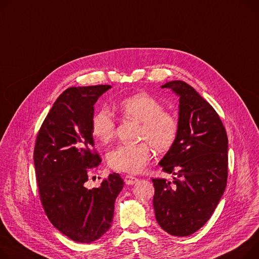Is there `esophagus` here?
Wrapping results in <instances>:
<instances>
[{"label": "esophagus", "mask_w": 259, "mask_h": 259, "mask_svg": "<svg viewBox=\"0 0 259 259\" xmlns=\"http://www.w3.org/2000/svg\"><path fill=\"white\" fill-rule=\"evenodd\" d=\"M137 181H139V179H137V178L134 177V176L127 175V176L125 177V183L128 184V185H133V184H135Z\"/></svg>", "instance_id": "obj_1"}]
</instances>
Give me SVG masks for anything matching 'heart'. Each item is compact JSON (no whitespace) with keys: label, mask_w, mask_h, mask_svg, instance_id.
<instances>
[{"label":"heart","mask_w":259,"mask_h":259,"mask_svg":"<svg viewBox=\"0 0 259 259\" xmlns=\"http://www.w3.org/2000/svg\"><path fill=\"white\" fill-rule=\"evenodd\" d=\"M162 108L159 101L147 94L128 97L118 104L120 113L142 124L140 139L146 140L157 152H164L173 146L179 130L177 117ZM92 131L103 144L112 141L115 134V119L108 109L101 108L93 115ZM147 143L141 142L116 146L107 155L108 164L115 170L139 173L151 157V148Z\"/></svg>","instance_id":"1"}]
</instances>
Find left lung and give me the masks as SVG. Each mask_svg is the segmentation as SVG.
<instances>
[{"label": "left lung", "instance_id": "left-lung-1", "mask_svg": "<svg viewBox=\"0 0 259 259\" xmlns=\"http://www.w3.org/2000/svg\"><path fill=\"white\" fill-rule=\"evenodd\" d=\"M161 89L179 97V130L159 161L174 181L152 179L155 218L168 234L188 236L210 219L225 192L228 137L219 114L191 85L175 80Z\"/></svg>", "mask_w": 259, "mask_h": 259}]
</instances>
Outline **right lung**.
I'll list each match as a JSON object with an SVG mask.
<instances>
[{
	"label": "right lung",
	"mask_w": 259,
	"mask_h": 259,
	"mask_svg": "<svg viewBox=\"0 0 259 259\" xmlns=\"http://www.w3.org/2000/svg\"><path fill=\"white\" fill-rule=\"evenodd\" d=\"M110 85L65 90L39 129L34 165L45 212L62 234L78 243L99 239L111 226L114 202L124 187L116 173L89 189V171L101 163L94 148L92 117Z\"/></svg>",
	"instance_id": "1"
}]
</instances>
